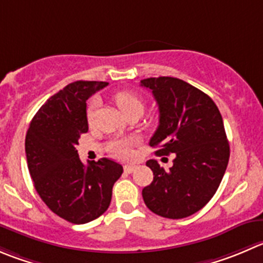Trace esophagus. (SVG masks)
<instances>
[{
    "mask_svg": "<svg viewBox=\"0 0 263 263\" xmlns=\"http://www.w3.org/2000/svg\"><path fill=\"white\" fill-rule=\"evenodd\" d=\"M135 168H136V165H134V164H127V165H124V172L131 173V172H134Z\"/></svg>",
    "mask_w": 263,
    "mask_h": 263,
    "instance_id": "1",
    "label": "esophagus"
}]
</instances>
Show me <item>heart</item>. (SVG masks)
Here are the masks:
<instances>
[{
  "label": "heart",
  "mask_w": 263,
  "mask_h": 263,
  "mask_svg": "<svg viewBox=\"0 0 263 263\" xmlns=\"http://www.w3.org/2000/svg\"><path fill=\"white\" fill-rule=\"evenodd\" d=\"M114 100L116 104L118 105V108L121 109L122 113L126 117L131 116V114H140L141 116L142 111L145 108V101L142 99L141 95H139L135 91H119L118 93H116L114 96ZM99 99L93 98L92 100L88 103L87 106V119L90 123H92L93 119H95L96 114L99 110ZM135 145L134 139H121L117 140L111 144L110 150L113 153V155H116L117 158H121V159H128L132 157V147Z\"/></svg>",
  "instance_id": "obj_1"
}]
</instances>
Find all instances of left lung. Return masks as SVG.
Listing matches in <instances>:
<instances>
[{"label": "left lung", "mask_w": 263, "mask_h": 263, "mask_svg": "<svg viewBox=\"0 0 263 263\" xmlns=\"http://www.w3.org/2000/svg\"><path fill=\"white\" fill-rule=\"evenodd\" d=\"M141 86L152 91L159 108L150 146L158 147V155H176L170 171L147 160L154 178L142 189V198L155 215L185 218L212 199L225 175L230 146L222 117L207 93L182 80L146 78Z\"/></svg>", "instance_id": "left-lung-1"}]
</instances>
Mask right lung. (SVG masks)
<instances>
[{
	"label": "right lung",
	"mask_w": 263,
	"mask_h": 263,
	"mask_svg": "<svg viewBox=\"0 0 263 263\" xmlns=\"http://www.w3.org/2000/svg\"><path fill=\"white\" fill-rule=\"evenodd\" d=\"M108 82L77 81L51 96L33 117L25 136L28 170L41 199L55 215L82 225L100 217L123 173L108 158L85 165L76 145L88 131L86 100Z\"/></svg>",
	"instance_id": "obj_1"
}]
</instances>
